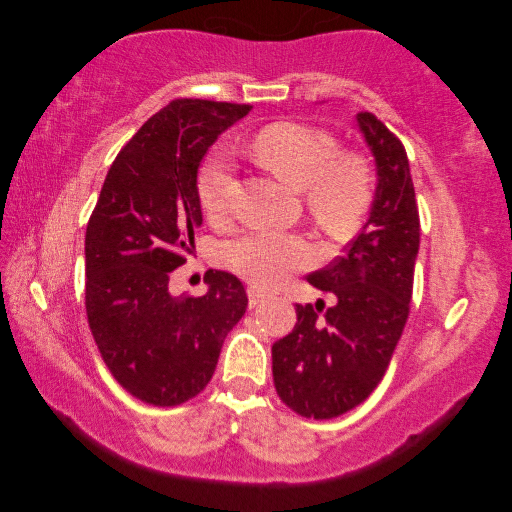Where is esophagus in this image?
<instances>
[{
	"instance_id": "esophagus-1",
	"label": "esophagus",
	"mask_w": 512,
	"mask_h": 512,
	"mask_svg": "<svg viewBox=\"0 0 512 512\" xmlns=\"http://www.w3.org/2000/svg\"><path fill=\"white\" fill-rule=\"evenodd\" d=\"M270 297H273V295H268V292H264V290H259V288H248V306H250V308L262 306V303H264V301H268Z\"/></svg>"
}]
</instances>
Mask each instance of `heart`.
I'll use <instances>...</instances> for the list:
<instances>
[{
    "mask_svg": "<svg viewBox=\"0 0 512 512\" xmlns=\"http://www.w3.org/2000/svg\"><path fill=\"white\" fill-rule=\"evenodd\" d=\"M253 156L273 176L303 193L310 215L334 237H347L374 200V171L354 149H341L339 138L319 127L273 123L253 138ZM233 173L213 156L198 176V198L211 220L231 211ZM224 264L250 284L275 288L317 259V248L299 233L255 228L226 242Z\"/></svg>",
    "mask_w": 512,
    "mask_h": 512,
    "instance_id": "b5f03b06",
    "label": "heart"
}]
</instances>
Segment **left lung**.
<instances>
[{
    "mask_svg": "<svg viewBox=\"0 0 512 512\" xmlns=\"http://www.w3.org/2000/svg\"><path fill=\"white\" fill-rule=\"evenodd\" d=\"M358 127L376 158L372 213L343 257L308 277L336 306L297 303V323L273 345L279 398L303 418L330 420L361 405L383 380L409 317L420 215L407 151L372 112Z\"/></svg>",
    "mask_w": 512,
    "mask_h": 512,
    "instance_id": "8db88e82",
    "label": "left lung"
}]
</instances>
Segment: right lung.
I'll return each instance as SVG.
<instances>
[{"label": "right lung", "instance_id": "obj_1", "mask_svg": "<svg viewBox=\"0 0 512 512\" xmlns=\"http://www.w3.org/2000/svg\"><path fill=\"white\" fill-rule=\"evenodd\" d=\"M250 105L176 99L118 151L85 231V312L112 376L134 398L176 407L213 378L248 297L235 275L209 270L204 297L169 292L202 224L198 169Z\"/></svg>", "mask_w": 512, "mask_h": 512}]
</instances>
